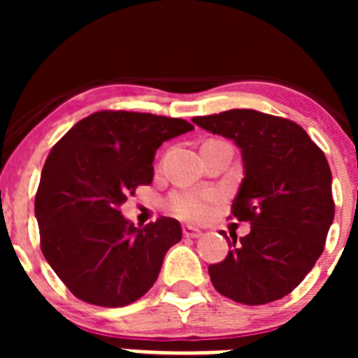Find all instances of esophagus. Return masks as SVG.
Masks as SVG:
<instances>
[{
    "instance_id": "34e87169",
    "label": "esophagus",
    "mask_w": 358,
    "mask_h": 358,
    "mask_svg": "<svg viewBox=\"0 0 358 358\" xmlns=\"http://www.w3.org/2000/svg\"><path fill=\"white\" fill-rule=\"evenodd\" d=\"M182 235H185L186 238H199V236L202 235V231L195 229V227H192V226H185L182 227Z\"/></svg>"
}]
</instances>
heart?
Segmentation results:
<instances>
[{
    "mask_svg": "<svg viewBox=\"0 0 358 358\" xmlns=\"http://www.w3.org/2000/svg\"><path fill=\"white\" fill-rule=\"evenodd\" d=\"M215 192H176L170 197L169 206L177 217L185 220H201L210 213V204L215 201Z\"/></svg>",
    "mask_w": 358,
    "mask_h": 358,
    "instance_id": "b5f03b06",
    "label": "heart"
}]
</instances>
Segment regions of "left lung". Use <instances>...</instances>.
Wrapping results in <instances>:
<instances>
[{"label": "left lung", "mask_w": 358, "mask_h": 358, "mask_svg": "<svg viewBox=\"0 0 358 358\" xmlns=\"http://www.w3.org/2000/svg\"><path fill=\"white\" fill-rule=\"evenodd\" d=\"M192 122L242 152L243 179L231 213L251 224L240 242L231 235L226 260L208 267L211 283L243 305L281 299L312 271L334 222L327 157L297 123L260 110L231 109Z\"/></svg>", "instance_id": "1"}]
</instances>
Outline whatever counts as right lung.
<instances>
[{
  "label": "right lung",
  "instance_id": "right-lung-1",
  "mask_svg": "<svg viewBox=\"0 0 358 358\" xmlns=\"http://www.w3.org/2000/svg\"><path fill=\"white\" fill-rule=\"evenodd\" d=\"M189 131L181 118L98 110L52 148L36 195L41 251L78 299L125 306L156 283L164 255L182 238L181 224L161 217L136 227L120 206L150 185L163 141Z\"/></svg>",
  "mask_w": 358,
  "mask_h": 358
}]
</instances>
